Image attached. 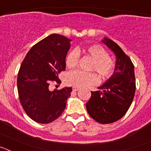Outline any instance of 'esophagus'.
<instances>
[{
	"instance_id": "1",
	"label": "esophagus",
	"mask_w": 151,
	"mask_h": 151,
	"mask_svg": "<svg viewBox=\"0 0 151 151\" xmlns=\"http://www.w3.org/2000/svg\"><path fill=\"white\" fill-rule=\"evenodd\" d=\"M73 90L74 91H77L79 90V88H78V87H73Z\"/></svg>"
}]
</instances>
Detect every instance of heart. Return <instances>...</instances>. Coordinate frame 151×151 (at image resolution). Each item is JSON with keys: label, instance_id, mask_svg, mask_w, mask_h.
Instances as JSON below:
<instances>
[{"label": "heart", "instance_id": "b5f03b06", "mask_svg": "<svg viewBox=\"0 0 151 151\" xmlns=\"http://www.w3.org/2000/svg\"><path fill=\"white\" fill-rule=\"evenodd\" d=\"M88 56L93 60L89 66L90 71L97 72L102 79H106L112 76L114 70V63L110 58L108 52L99 45H92L84 48L72 50L66 57V65L69 69L76 67L79 61V53ZM67 85L74 87L83 88L95 85L98 82L97 76L93 73L76 70L68 73L65 78Z\"/></svg>", "mask_w": 151, "mask_h": 151}]
</instances>
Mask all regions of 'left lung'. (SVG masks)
I'll return each mask as SVG.
<instances>
[{"label":"left lung","instance_id":"obj_1","mask_svg":"<svg viewBox=\"0 0 151 151\" xmlns=\"http://www.w3.org/2000/svg\"><path fill=\"white\" fill-rule=\"evenodd\" d=\"M102 41L115 54V69L98 91H91L86 109L97 122L109 124L120 119L130 107L135 92V77L134 65L120 47L109 38Z\"/></svg>","mask_w":151,"mask_h":151}]
</instances>
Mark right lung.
I'll return each instance as SVG.
<instances>
[{
	"label": "right lung",
	"instance_id": "right-lung-1",
	"mask_svg": "<svg viewBox=\"0 0 151 151\" xmlns=\"http://www.w3.org/2000/svg\"><path fill=\"white\" fill-rule=\"evenodd\" d=\"M71 39L52 34L29 50L21 64L17 78L19 101L28 116L35 122L46 124L62 114L71 87L49 90L52 82L60 83L58 75L66 69V57Z\"/></svg>",
	"mask_w": 151,
	"mask_h": 151
}]
</instances>
